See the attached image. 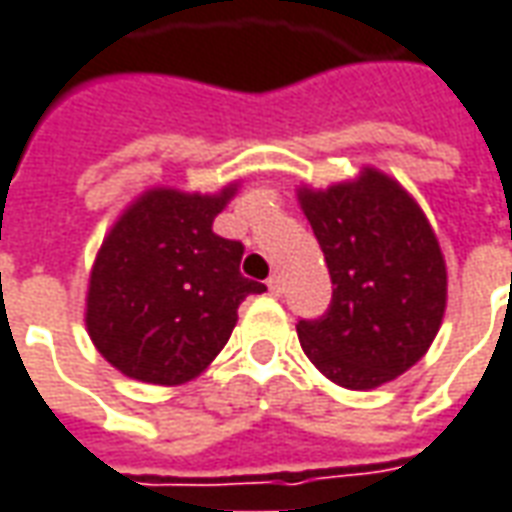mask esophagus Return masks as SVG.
I'll return each instance as SVG.
<instances>
[{"label":"esophagus","mask_w":512,"mask_h":512,"mask_svg":"<svg viewBox=\"0 0 512 512\" xmlns=\"http://www.w3.org/2000/svg\"><path fill=\"white\" fill-rule=\"evenodd\" d=\"M266 285L271 296H280L282 293V277H277V274H271V277L266 280Z\"/></svg>","instance_id":"1"}]
</instances>
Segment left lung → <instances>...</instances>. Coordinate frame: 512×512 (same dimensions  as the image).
Listing matches in <instances>:
<instances>
[{
  "instance_id": "left-lung-1",
  "label": "left lung",
  "mask_w": 512,
  "mask_h": 512,
  "mask_svg": "<svg viewBox=\"0 0 512 512\" xmlns=\"http://www.w3.org/2000/svg\"><path fill=\"white\" fill-rule=\"evenodd\" d=\"M332 280L330 310L299 321L310 363L335 385L371 391L416 366L446 313V260L402 182L363 166L330 188L299 185Z\"/></svg>"
}]
</instances>
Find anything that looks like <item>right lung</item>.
I'll return each mask as SVG.
<instances>
[{
    "label": "right lung",
    "mask_w": 512,
    "mask_h": 512,
    "mask_svg": "<svg viewBox=\"0 0 512 512\" xmlns=\"http://www.w3.org/2000/svg\"><path fill=\"white\" fill-rule=\"evenodd\" d=\"M235 194L238 182L216 194L155 185L107 230L88 277L85 330L124 377L191 382L230 341L238 305L266 291L241 277L244 246L213 232Z\"/></svg>",
    "instance_id": "1"
}]
</instances>
